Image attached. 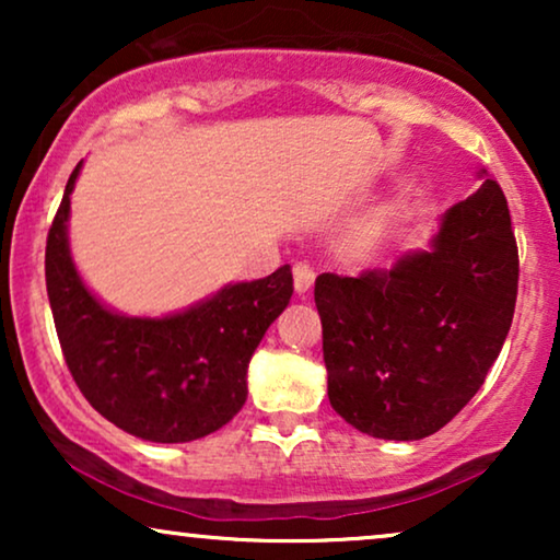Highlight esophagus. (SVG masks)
I'll use <instances>...</instances> for the list:
<instances>
[{
	"instance_id": "obj_1",
	"label": "esophagus",
	"mask_w": 560,
	"mask_h": 560,
	"mask_svg": "<svg viewBox=\"0 0 560 560\" xmlns=\"http://www.w3.org/2000/svg\"><path fill=\"white\" fill-rule=\"evenodd\" d=\"M313 280H316V272H313L311 265L295 262L293 265V285L298 295H305L313 288Z\"/></svg>"
}]
</instances>
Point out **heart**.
Wrapping results in <instances>:
<instances>
[{
    "label": "heart",
    "instance_id": "b5f03b06",
    "mask_svg": "<svg viewBox=\"0 0 560 560\" xmlns=\"http://www.w3.org/2000/svg\"><path fill=\"white\" fill-rule=\"evenodd\" d=\"M364 244H370V242H364Z\"/></svg>",
    "mask_w": 560,
    "mask_h": 560
}]
</instances>
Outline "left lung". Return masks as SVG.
<instances>
[{
  "label": "left lung",
  "instance_id": "1",
  "mask_svg": "<svg viewBox=\"0 0 560 560\" xmlns=\"http://www.w3.org/2000/svg\"><path fill=\"white\" fill-rule=\"evenodd\" d=\"M481 188L443 213L431 249L359 278L324 272L316 308L331 408L357 431L420 441L485 385L517 301L508 198Z\"/></svg>",
  "mask_w": 560,
  "mask_h": 560
}]
</instances>
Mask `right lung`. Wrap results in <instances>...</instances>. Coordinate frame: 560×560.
Returning a JSON list of instances; mask_svg holds the SVG:
<instances>
[{
  "mask_svg": "<svg viewBox=\"0 0 560 560\" xmlns=\"http://www.w3.org/2000/svg\"><path fill=\"white\" fill-rule=\"evenodd\" d=\"M66 183L45 247V285L66 364L91 408L152 443H186L226 425L247 400V366L293 295L290 265L252 282H229L163 318L125 316L98 301L68 244Z\"/></svg>",
  "mask_w": 560,
  "mask_h": 560,
  "instance_id": "obj_1",
  "label": "right lung"
}]
</instances>
